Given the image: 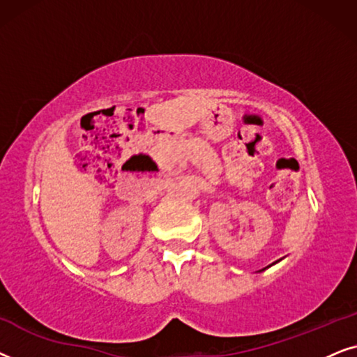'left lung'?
<instances>
[{"instance_id": "left-lung-1", "label": "left lung", "mask_w": 357, "mask_h": 357, "mask_svg": "<svg viewBox=\"0 0 357 357\" xmlns=\"http://www.w3.org/2000/svg\"><path fill=\"white\" fill-rule=\"evenodd\" d=\"M275 263H278V261H275ZM275 263H273V264H275ZM273 264H269L268 268H271V266H273ZM264 269H266V268H264ZM264 269H261V271H264ZM261 271H259V273H261Z\"/></svg>"}]
</instances>
